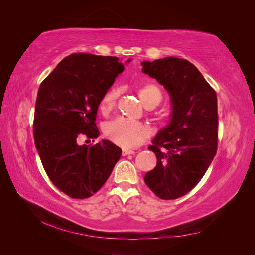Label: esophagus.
<instances>
[{
  "mask_svg": "<svg viewBox=\"0 0 255 255\" xmlns=\"http://www.w3.org/2000/svg\"><path fill=\"white\" fill-rule=\"evenodd\" d=\"M129 154H135V151H133V150H128V149H123V151H122V155H123V156L129 155Z\"/></svg>",
  "mask_w": 255,
  "mask_h": 255,
  "instance_id": "esophagus-1",
  "label": "esophagus"
}]
</instances>
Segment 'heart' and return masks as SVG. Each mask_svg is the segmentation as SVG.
I'll return each instance as SVG.
<instances>
[{
  "label": "heart",
  "mask_w": 255,
  "mask_h": 255,
  "mask_svg": "<svg viewBox=\"0 0 255 255\" xmlns=\"http://www.w3.org/2000/svg\"><path fill=\"white\" fill-rule=\"evenodd\" d=\"M137 95L146 109H154L163 100L161 90L157 85L153 83L140 85L137 88ZM118 97L119 89L117 87H112L109 91H106L100 102V111L102 114H109L114 109ZM104 133L116 144L125 149H132L141 144L150 136L151 130L148 126L141 122L117 118L107 123L104 128Z\"/></svg>",
  "instance_id": "heart-1"
}]
</instances>
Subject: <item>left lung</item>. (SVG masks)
<instances>
[{"mask_svg": "<svg viewBox=\"0 0 255 255\" xmlns=\"http://www.w3.org/2000/svg\"><path fill=\"white\" fill-rule=\"evenodd\" d=\"M141 65L166 88L172 105L170 122L149 146L157 164L144 182L158 198L177 199L200 182L217 152V96L186 59L170 56Z\"/></svg>", "mask_w": 255, "mask_h": 255, "instance_id": "left-lung-1", "label": "left lung"}]
</instances>
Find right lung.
<instances>
[{
  "label": "right lung",
  "instance_id": "obj_1",
  "mask_svg": "<svg viewBox=\"0 0 255 255\" xmlns=\"http://www.w3.org/2000/svg\"><path fill=\"white\" fill-rule=\"evenodd\" d=\"M123 69L118 57L71 54L38 89L36 149L49 179L69 197L85 199L96 194L121 156V149L110 140L80 145L78 139L82 135L98 138V106Z\"/></svg>",
  "mask_w": 255,
  "mask_h": 255
}]
</instances>
